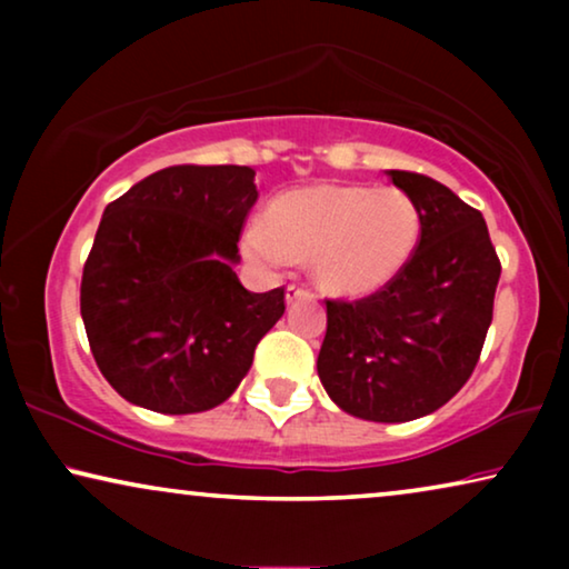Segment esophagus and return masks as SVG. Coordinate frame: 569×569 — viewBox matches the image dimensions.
Masks as SVG:
<instances>
[{
  "mask_svg": "<svg viewBox=\"0 0 569 569\" xmlns=\"http://www.w3.org/2000/svg\"><path fill=\"white\" fill-rule=\"evenodd\" d=\"M302 295H306V290H302V287H298V284H290L284 290V300H287V306H290V302H295L298 298H302Z\"/></svg>",
  "mask_w": 569,
  "mask_h": 569,
  "instance_id": "obj_1",
  "label": "esophagus"
}]
</instances>
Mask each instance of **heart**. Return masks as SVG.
Here are the masks:
<instances>
[{
	"mask_svg": "<svg viewBox=\"0 0 569 569\" xmlns=\"http://www.w3.org/2000/svg\"><path fill=\"white\" fill-rule=\"evenodd\" d=\"M422 217L401 189L308 186L279 197L248 222L243 251L261 269L310 256V274L331 295L376 292L401 274L419 243Z\"/></svg>",
	"mask_w": 569,
	"mask_h": 569,
	"instance_id": "1",
	"label": "heart"
}]
</instances>
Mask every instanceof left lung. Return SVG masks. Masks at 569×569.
<instances>
[{"label": "left lung", "instance_id": "left-lung-1", "mask_svg": "<svg viewBox=\"0 0 569 569\" xmlns=\"http://www.w3.org/2000/svg\"><path fill=\"white\" fill-rule=\"evenodd\" d=\"M422 217L417 251L370 298L326 300L318 378L347 415L411 422L438 411L477 368L500 282L481 212L432 178L388 170Z\"/></svg>", "mask_w": 569, "mask_h": 569}]
</instances>
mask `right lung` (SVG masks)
Here are the masks:
<instances>
[{
	"label": "right lung",
	"instance_id": "obj_1",
	"mask_svg": "<svg viewBox=\"0 0 569 569\" xmlns=\"http://www.w3.org/2000/svg\"><path fill=\"white\" fill-rule=\"evenodd\" d=\"M253 178L248 166H173L106 207L80 310L100 372L137 407H220L282 318V287L248 292L232 271Z\"/></svg>",
	"mask_w": 569,
	"mask_h": 569
}]
</instances>
